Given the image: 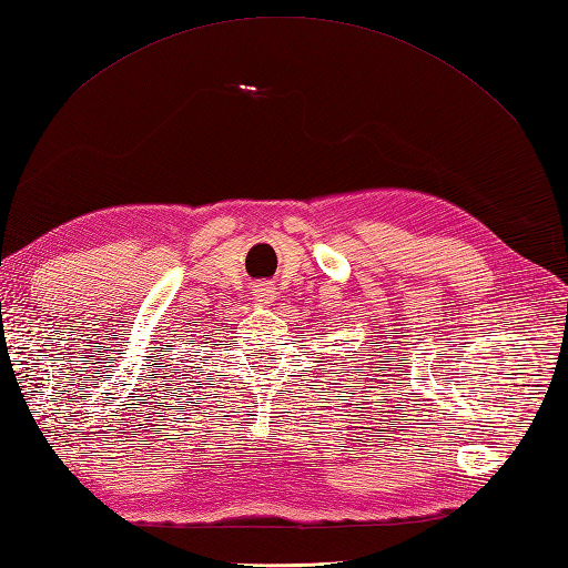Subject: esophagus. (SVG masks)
Segmentation results:
<instances>
[{"mask_svg":"<svg viewBox=\"0 0 568 568\" xmlns=\"http://www.w3.org/2000/svg\"><path fill=\"white\" fill-rule=\"evenodd\" d=\"M276 296V288L270 282H257L253 284V298L260 303H272Z\"/></svg>","mask_w":568,"mask_h":568,"instance_id":"34e87169","label":"esophagus"}]
</instances>
